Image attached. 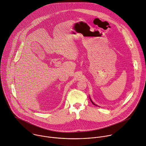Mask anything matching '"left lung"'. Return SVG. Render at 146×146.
<instances>
[{
  "label": "left lung",
  "instance_id": "8db88e82",
  "mask_svg": "<svg viewBox=\"0 0 146 146\" xmlns=\"http://www.w3.org/2000/svg\"><path fill=\"white\" fill-rule=\"evenodd\" d=\"M90 100H91V102H92V104H94V105H95V106H97V105H96V104H94V103H93V102H92V100H91V98H90Z\"/></svg>",
  "mask_w": 146,
  "mask_h": 146
}]
</instances>
